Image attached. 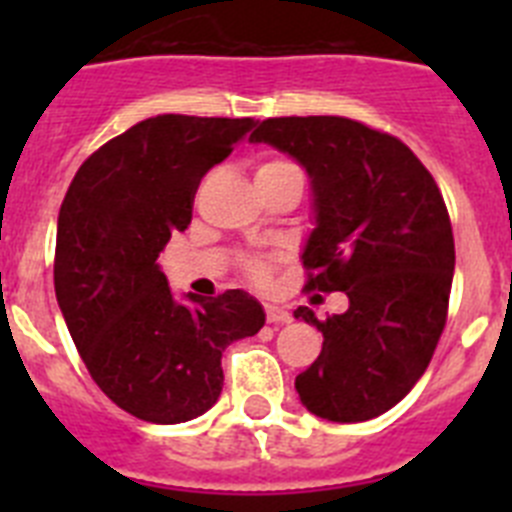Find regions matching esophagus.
Listing matches in <instances>:
<instances>
[{"label": "esophagus", "mask_w": 512, "mask_h": 512, "mask_svg": "<svg viewBox=\"0 0 512 512\" xmlns=\"http://www.w3.org/2000/svg\"><path fill=\"white\" fill-rule=\"evenodd\" d=\"M266 320H269L271 325H287V323H292V315H289L287 307L266 305Z\"/></svg>", "instance_id": "1"}]
</instances>
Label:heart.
<instances>
[{
    "label": "heart",
    "instance_id": "1",
    "mask_svg": "<svg viewBox=\"0 0 512 512\" xmlns=\"http://www.w3.org/2000/svg\"><path fill=\"white\" fill-rule=\"evenodd\" d=\"M287 161H266V164L259 166V171L256 174H261V171H274V169H287ZM248 274H251L253 279H264L266 274H269V264H266L264 259H251L248 261Z\"/></svg>",
    "mask_w": 512,
    "mask_h": 512
}]
</instances>
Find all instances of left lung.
<instances>
[{
    "instance_id": "left-lung-1",
    "label": "left lung",
    "mask_w": 512,
    "mask_h": 512,
    "mask_svg": "<svg viewBox=\"0 0 512 512\" xmlns=\"http://www.w3.org/2000/svg\"><path fill=\"white\" fill-rule=\"evenodd\" d=\"M310 176L307 289L346 292L318 320L323 351L297 374L300 402L323 420L361 423L395 408L431 364L446 325L454 235L433 176L397 138L348 117H269L251 135Z\"/></svg>"
}]
</instances>
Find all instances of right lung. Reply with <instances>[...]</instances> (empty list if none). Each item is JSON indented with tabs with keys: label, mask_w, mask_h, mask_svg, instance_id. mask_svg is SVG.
Wrapping results in <instances>:
<instances>
[{
	"label": "right lung",
	"mask_w": 512,
	"mask_h": 512,
	"mask_svg": "<svg viewBox=\"0 0 512 512\" xmlns=\"http://www.w3.org/2000/svg\"><path fill=\"white\" fill-rule=\"evenodd\" d=\"M256 122L156 115L81 164L58 212L56 300L89 374L117 408L187 423L223 392V351L266 312L243 289L176 297L158 266L192 220L194 192Z\"/></svg>",
	"instance_id": "right-lung-1"
}]
</instances>
